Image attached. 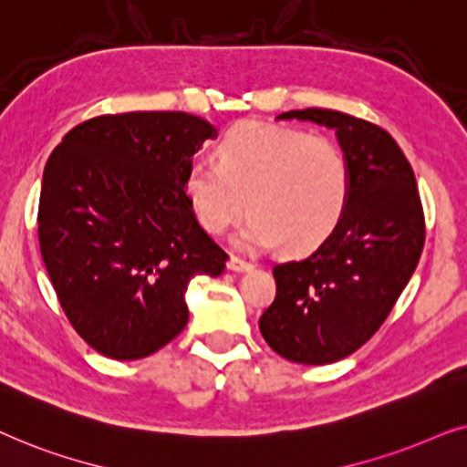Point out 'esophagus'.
I'll list each match as a JSON object with an SVG mask.
<instances>
[{"label":"esophagus","instance_id":"obj_1","mask_svg":"<svg viewBox=\"0 0 467 467\" xmlns=\"http://www.w3.org/2000/svg\"><path fill=\"white\" fill-rule=\"evenodd\" d=\"M252 263H247V260L239 258V256H230L228 260V269L234 271V273H244V271H250L252 269Z\"/></svg>","mask_w":467,"mask_h":467}]
</instances>
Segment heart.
<instances>
[{
    "mask_svg": "<svg viewBox=\"0 0 467 467\" xmlns=\"http://www.w3.org/2000/svg\"><path fill=\"white\" fill-rule=\"evenodd\" d=\"M352 172L344 149L327 136L263 123L228 130L217 164L192 161L183 192L209 234H222L250 211L237 245L288 254L312 252L331 237L350 198Z\"/></svg>",
    "mask_w": 467,
    "mask_h": 467,
    "instance_id": "1",
    "label": "heart"
}]
</instances>
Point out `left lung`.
<instances>
[{"label": "left lung", "instance_id": "left-lung-1", "mask_svg": "<svg viewBox=\"0 0 467 467\" xmlns=\"http://www.w3.org/2000/svg\"><path fill=\"white\" fill-rule=\"evenodd\" d=\"M277 119L335 130L350 161L344 217L307 258L273 266L275 301L258 322L279 357L327 365L358 350L387 320L419 265L425 215L412 166L387 130L328 109Z\"/></svg>", "mask_w": 467, "mask_h": 467}]
</instances>
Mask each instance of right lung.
Instances as JSON below:
<instances>
[{
  "mask_svg": "<svg viewBox=\"0 0 467 467\" xmlns=\"http://www.w3.org/2000/svg\"><path fill=\"white\" fill-rule=\"evenodd\" d=\"M217 130L175 110L99 115L53 149L38 239L80 337L109 358L158 352L188 325L185 290L222 275L228 254L192 213L183 177Z\"/></svg>",
  "mask_w": 467,
  "mask_h": 467,
  "instance_id": "1",
  "label": "right lung"
}]
</instances>
